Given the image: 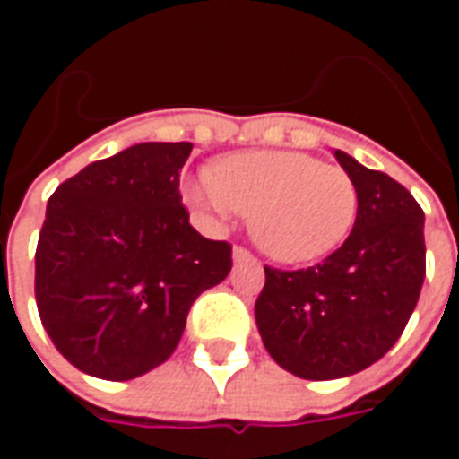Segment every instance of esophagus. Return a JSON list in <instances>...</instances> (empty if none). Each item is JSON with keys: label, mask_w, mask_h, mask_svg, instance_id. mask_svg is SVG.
Here are the masks:
<instances>
[{"label": "esophagus", "mask_w": 459, "mask_h": 459, "mask_svg": "<svg viewBox=\"0 0 459 459\" xmlns=\"http://www.w3.org/2000/svg\"><path fill=\"white\" fill-rule=\"evenodd\" d=\"M233 260L236 263H243V260H253V253L248 248H243V246H236L233 248Z\"/></svg>", "instance_id": "esophagus-1"}]
</instances>
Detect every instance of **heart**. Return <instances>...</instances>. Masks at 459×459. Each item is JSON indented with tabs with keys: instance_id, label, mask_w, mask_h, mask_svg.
Segmentation results:
<instances>
[{
	"instance_id": "obj_1",
	"label": "heart",
	"mask_w": 459,
	"mask_h": 459,
	"mask_svg": "<svg viewBox=\"0 0 459 459\" xmlns=\"http://www.w3.org/2000/svg\"><path fill=\"white\" fill-rule=\"evenodd\" d=\"M194 206L223 221L236 211L270 258L309 263L339 248L354 226L359 194L342 167L305 152H236L216 174L201 171L189 186Z\"/></svg>"
}]
</instances>
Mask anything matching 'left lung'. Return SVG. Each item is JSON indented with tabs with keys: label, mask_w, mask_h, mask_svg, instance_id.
Returning <instances> with one entry per match:
<instances>
[{
	"label": "left lung",
	"mask_w": 459,
	"mask_h": 459,
	"mask_svg": "<svg viewBox=\"0 0 459 459\" xmlns=\"http://www.w3.org/2000/svg\"><path fill=\"white\" fill-rule=\"evenodd\" d=\"M359 194L354 229L329 258L302 270L265 265L255 322L285 371L329 381L364 371L403 334L425 280L423 209L384 171L337 150Z\"/></svg>",
	"instance_id": "8db88e82"
}]
</instances>
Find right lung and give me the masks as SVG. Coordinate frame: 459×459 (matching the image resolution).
<instances>
[{
	"label": "right lung",
	"instance_id": "add662e5",
	"mask_svg": "<svg viewBox=\"0 0 459 459\" xmlns=\"http://www.w3.org/2000/svg\"><path fill=\"white\" fill-rule=\"evenodd\" d=\"M191 142H142L65 179L36 246V307L83 374L130 381L164 364L194 299L230 273V243L189 223Z\"/></svg>",
	"mask_w": 459,
	"mask_h": 459
}]
</instances>
